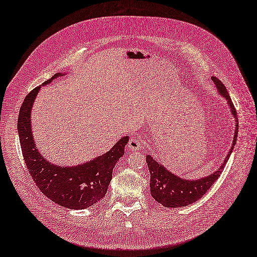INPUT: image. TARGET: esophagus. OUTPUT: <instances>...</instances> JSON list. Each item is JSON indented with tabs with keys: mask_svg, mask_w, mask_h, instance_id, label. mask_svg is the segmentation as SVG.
<instances>
[{
	"mask_svg": "<svg viewBox=\"0 0 257 257\" xmlns=\"http://www.w3.org/2000/svg\"><path fill=\"white\" fill-rule=\"evenodd\" d=\"M141 148V141L138 137H131V139L129 140L128 142V149L134 151V152H136V151H139V149Z\"/></svg>",
	"mask_w": 257,
	"mask_h": 257,
	"instance_id": "34e87169",
	"label": "esophagus"
}]
</instances>
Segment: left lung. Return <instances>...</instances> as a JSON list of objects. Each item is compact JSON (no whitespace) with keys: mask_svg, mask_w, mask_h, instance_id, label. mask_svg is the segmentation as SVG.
I'll list each match as a JSON object with an SVG mask.
<instances>
[{"mask_svg":"<svg viewBox=\"0 0 257 257\" xmlns=\"http://www.w3.org/2000/svg\"><path fill=\"white\" fill-rule=\"evenodd\" d=\"M212 80L216 85L218 94L223 98H226L227 104L230 108V113L234 117L235 129L231 148H230L229 153L221 163L219 168L216 169V172L195 180L181 178L178 175H175L166 167H164L163 164L154 160L152 155H147V164L151 174V194H152L153 199L156 202L161 203L165 207H182L187 206L188 204H192L199 201L221 175L236 143L239 123L238 118H236L235 108L223 83L219 81V79H217L216 77H212Z\"/></svg>","mask_w":257,"mask_h":257,"instance_id":"left-lung-1","label":"left lung"}]
</instances>
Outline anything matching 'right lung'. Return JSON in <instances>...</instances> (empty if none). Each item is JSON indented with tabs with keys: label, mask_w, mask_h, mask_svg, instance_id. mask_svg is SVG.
I'll use <instances>...</instances> for the list:
<instances>
[{
	"label": "right lung",
	"mask_w": 257,
	"mask_h": 257,
	"mask_svg": "<svg viewBox=\"0 0 257 257\" xmlns=\"http://www.w3.org/2000/svg\"><path fill=\"white\" fill-rule=\"evenodd\" d=\"M63 75V72H57L26 96L19 110L18 136L26 166L42 193L63 207L84 209L94 205L106 194L113 169L124 154V146L129 137H122L105 154L76 166H60L44 159L32 135L31 111L43 85L50 84Z\"/></svg>",
	"instance_id": "add662e5"
}]
</instances>
